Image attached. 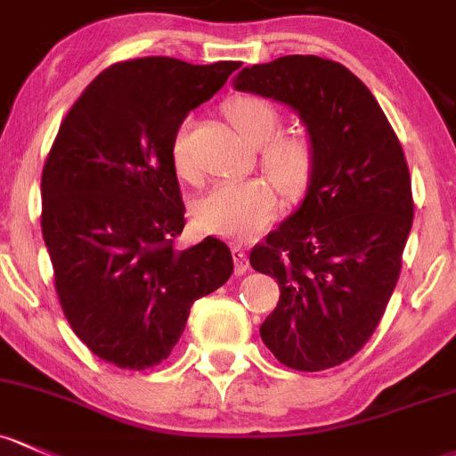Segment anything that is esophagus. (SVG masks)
Instances as JSON below:
<instances>
[{
	"label": "esophagus",
	"mask_w": 456,
	"mask_h": 456,
	"mask_svg": "<svg viewBox=\"0 0 456 456\" xmlns=\"http://www.w3.org/2000/svg\"><path fill=\"white\" fill-rule=\"evenodd\" d=\"M232 256H233V265H236V275H244V273L248 271V260L240 244H233Z\"/></svg>",
	"instance_id": "1"
}]
</instances>
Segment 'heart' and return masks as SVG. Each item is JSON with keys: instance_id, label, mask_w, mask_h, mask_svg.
<instances>
[{"instance_id": "1", "label": "heart", "mask_w": 456, "mask_h": 456, "mask_svg": "<svg viewBox=\"0 0 456 456\" xmlns=\"http://www.w3.org/2000/svg\"><path fill=\"white\" fill-rule=\"evenodd\" d=\"M229 122L251 143H265L280 128L281 115L273 102L257 95H238L224 104ZM271 140V139H270ZM272 141V140H271ZM172 161L183 179H194L196 161L190 148V122L185 119L172 137ZM262 164L281 194L299 199L313 181L316 155L304 133H284L266 143ZM277 214V190L266 179L223 181L196 203V220L216 236L244 240L256 236Z\"/></svg>"}]
</instances>
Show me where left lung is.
Segmentation results:
<instances>
[{
  "label": "left lung",
  "mask_w": 456,
  "mask_h": 456,
  "mask_svg": "<svg viewBox=\"0 0 456 456\" xmlns=\"http://www.w3.org/2000/svg\"><path fill=\"white\" fill-rule=\"evenodd\" d=\"M233 87L290 107L316 155L299 208L248 256L281 292L260 337L297 371L337 367L371 338L400 277L413 224L404 152L371 91L341 63L281 56L244 67Z\"/></svg>",
  "instance_id": "8db88e82"
}]
</instances>
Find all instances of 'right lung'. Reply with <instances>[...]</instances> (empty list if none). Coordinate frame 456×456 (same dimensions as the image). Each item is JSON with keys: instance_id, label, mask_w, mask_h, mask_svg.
Wrapping results in <instances>:
<instances>
[{"instance_id": "obj_1", "label": "right lung", "mask_w": 456, "mask_h": 456, "mask_svg": "<svg viewBox=\"0 0 456 456\" xmlns=\"http://www.w3.org/2000/svg\"><path fill=\"white\" fill-rule=\"evenodd\" d=\"M238 67L170 56L111 65L69 109L43 166L41 229L61 308L115 367L166 361L191 304L232 277L218 238L172 247L185 227L172 137Z\"/></svg>"}]
</instances>
